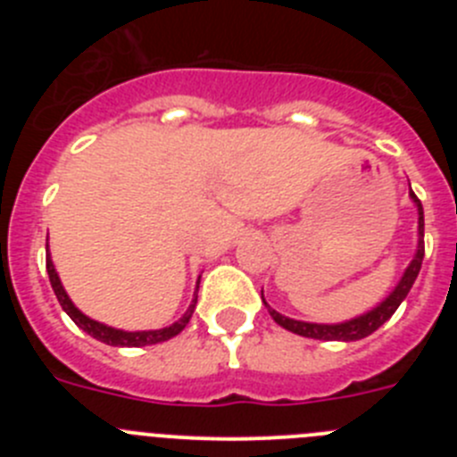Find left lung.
<instances>
[{
	"label": "left lung",
	"mask_w": 457,
	"mask_h": 457,
	"mask_svg": "<svg viewBox=\"0 0 457 457\" xmlns=\"http://www.w3.org/2000/svg\"><path fill=\"white\" fill-rule=\"evenodd\" d=\"M410 196L419 210V247H417V253H414V258H411V263L407 265L403 278L398 281V286L391 290L389 297H386L385 302H379L373 311H369V313H364V316L353 318V320L338 322V325H318V322H302V320H293V318L281 316V313H277L274 309H270L268 302L263 300L270 311V316L274 318V322L284 327V329H288V332L300 334V337H306V338H318V341H359V338H366L369 334H373L378 327L385 325V322L394 316L395 309L401 306V302L405 300L410 288L414 286V281H417L419 270H421V263H423V252H426V247H423V205L421 201L417 199V194L411 192V187H410Z\"/></svg>",
	"instance_id": "obj_1"
}]
</instances>
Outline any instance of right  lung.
Masks as SVG:
<instances>
[{
	"label": "right lung",
	"instance_id": "add662e5",
	"mask_svg": "<svg viewBox=\"0 0 457 457\" xmlns=\"http://www.w3.org/2000/svg\"><path fill=\"white\" fill-rule=\"evenodd\" d=\"M47 274H50V284H52V290H54V295H56V300H59V304H62V309L66 311L68 316L72 318V322H75V325H78L82 332H87L88 337L98 338V341L107 343V345H116V348H141V345H155V343L169 341V338H173L176 334L183 332L185 325H187L189 318H192L194 306H196V293H194L192 304H189V309L185 311V316L180 318L179 322H173V325L164 327V329H148V332H123V329H114V327H107L98 320H91L88 316H84L78 306L72 304L71 297H68L66 290H63L62 278H59V274H56L54 263H52L50 256H47ZM196 290H199V286H196Z\"/></svg>",
	"mask_w": 457,
	"mask_h": 457
}]
</instances>
